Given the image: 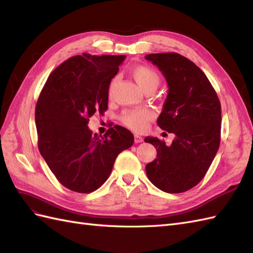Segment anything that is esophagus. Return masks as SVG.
Masks as SVG:
<instances>
[{
  "instance_id": "obj_1",
  "label": "esophagus",
  "mask_w": 253,
  "mask_h": 253,
  "mask_svg": "<svg viewBox=\"0 0 253 253\" xmlns=\"http://www.w3.org/2000/svg\"><path fill=\"white\" fill-rule=\"evenodd\" d=\"M134 137H135V142H136V143H140V142L143 141V138H142L141 136H139V135L136 134Z\"/></svg>"
}]
</instances>
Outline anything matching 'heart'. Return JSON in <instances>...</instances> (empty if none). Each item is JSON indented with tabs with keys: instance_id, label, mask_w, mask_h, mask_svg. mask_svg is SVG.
Returning a JSON list of instances; mask_svg holds the SVG:
<instances>
[{
	"instance_id": "heart-1",
	"label": "heart",
	"mask_w": 253,
	"mask_h": 253,
	"mask_svg": "<svg viewBox=\"0 0 253 253\" xmlns=\"http://www.w3.org/2000/svg\"><path fill=\"white\" fill-rule=\"evenodd\" d=\"M132 77L135 81L138 83V85L143 89L147 90L150 88H155L160 83L159 75L153 70V68L147 65H134L129 70ZM118 78L114 77L108 88V94L110 97L113 96L115 87H116ZM153 118V113L148 109H135V110H127L125 111L121 115V121L128 126L129 128L134 129L136 132L144 131L147 127L148 122Z\"/></svg>"
}]
</instances>
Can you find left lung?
I'll return each mask as SVG.
<instances>
[{
  "instance_id": "obj_1",
  "label": "left lung",
  "mask_w": 253,
  "mask_h": 253,
  "mask_svg": "<svg viewBox=\"0 0 253 253\" xmlns=\"http://www.w3.org/2000/svg\"><path fill=\"white\" fill-rule=\"evenodd\" d=\"M144 58L158 67L169 87L157 125L175 135L171 145L145 137L157 151L145 172L164 192H186L204 178L219 148L220 102L204 72L186 57L164 52Z\"/></svg>"
}]
</instances>
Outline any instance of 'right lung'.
<instances>
[{
	"label": "right lung",
	"mask_w": 253,
	"mask_h": 253,
	"mask_svg": "<svg viewBox=\"0 0 253 253\" xmlns=\"http://www.w3.org/2000/svg\"><path fill=\"white\" fill-rule=\"evenodd\" d=\"M126 56L84 52L64 61L45 83L36 105L38 147L62 185L90 193L109 178L119 153L131 148L133 134L124 126L101 136L87 126L94 114L108 110V88Z\"/></svg>",
	"instance_id": "add662e5"
}]
</instances>
